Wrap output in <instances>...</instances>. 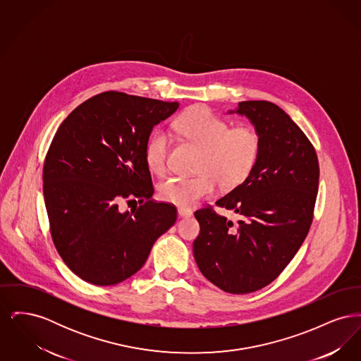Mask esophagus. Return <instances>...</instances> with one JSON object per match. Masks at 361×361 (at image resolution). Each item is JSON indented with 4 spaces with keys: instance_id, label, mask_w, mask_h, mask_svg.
Returning a JSON list of instances; mask_svg holds the SVG:
<instances>
[{
    "instance_id": "1",
    "label": "esophagus",
    "mask_w": 361,
    "mask_h": 361,
    "mask_svg": "<svg viewBox=\"0 0 361 361\" xmlns=\"http://www.w3.org/2000/svg\"><path fill=\"white\" fill-rule=\"evenodd\" d=\"M177 212H178V216H180V218H188V216H192V211L187 209V208H178Z\"/></svg>"
}]
</instances>
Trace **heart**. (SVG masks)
I'll return each mask as SVG.
<instances>
[{
    "mask_svg": "<svg viewBox=\"0 0 361 361\" xmlns=\"http://www.w3.org/2000/svg\"><path fill=\"white\" fill-rule=\"evenodd\" d=\"M176 130L195 145L202 155L195 177H174L159 184V197L174 206L189 208L211 196L219 184L224 190L237 188L252 174L262 147V137L255 126L230 123L204 106H196L181 115ZM171 137L157 130L145 147L150 172L164 176L168 171Z\"/></svg>",
    "mask_w": 361,
    "mask_h": 361,
    "instance_id": "1",
    "label": "heart"
}]
</instances>
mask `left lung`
<instances>
[{
    "mask_svg": "<svg viewBox=\"0 0 361 361\" xmlns=\"http://www.w3.org/2000/svg\"><path fill=\"white\" fill-rule=\"evenodd\" d=\"M234 112L259 131L261 153L247 180L215 203L233 211L237 224L212 207L195 212L200 234L193 256L212 284L240 295L272 283L306 240L319 165L309 137L276 104L240 102Z\"/></svg>",
    "mask_w": 361,
    "mask_h": 361,
    "instance_id": "obj_1",
    "label": "left lung"
}]
</instances>
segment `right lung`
I'll use <instances>...</instances> for the list:
<instances>
[{
	"label": "right lung",
	"instance_id": "add662e5",
	"mask_svg": "<svg viewBox=\"0 0 361 361\" xmlns=\"http://www.w3.org/2000/svg\"><path fill=\"white\" fill-rule=\"evenodd\" d=\"M178 103L104 92L62 121L43 166V193L54 245L73 274L114 286L137 274L177 219L154 187L145 147L153 127ZM137 200L121 213L118 204Z\"/></svg>",
	"mask_w": 361,
	"mask_h": 361
}]
</instances>
